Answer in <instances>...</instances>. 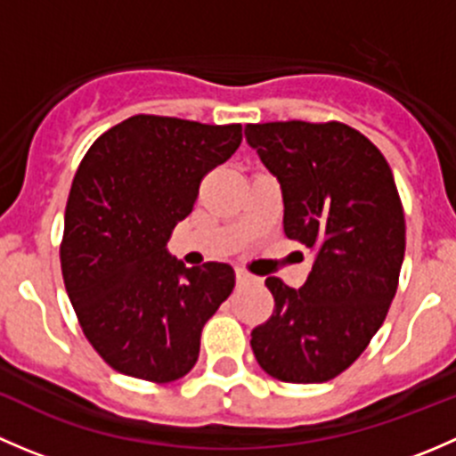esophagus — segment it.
Wrapping results in <instances>:
<instances>
[{
	"mask_svg": "<svg viewBox=\"0 0 456 456\" xmlns=\"http://www.w3.org/2000/svg\"><path fill=\"white\" fill-rule=\"evenodd\" d=\"M236 282L238 284H251V282H257L256 275L247 273L245 269H236Z\"/></svg>",
	"mask_w": 456,
	"mask_h": 456,
	"instance_id": "obj_1",
	"label": "esophagus"
}]
</instances>
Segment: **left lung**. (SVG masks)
<instances>
[{
  "label": "left lung",
  "mask_w": 456,
  "mask_h": 456,
  "mask_svg": "<svg viewBox=\"0 0 456 456\" xmlns=\"http://www.w3.org/2000/svg\"><path fill=\"white\" fill-rule=\"evenodd\" d=\"M247 142L278 178L284 233L315 254L300 289L266 278L273 314L251 330L260 369L287 384L344 372L384 324L406 220L384 154L344 123H249Z\"/></svg>",
  "instance_id": "1"
}]
</instances>
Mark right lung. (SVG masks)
Instances as JSON below:
<instances>
[{
	"label": "right lung",
	"instance_id": "add662e5",
	"mask_svg": "<svg viewBox=\"0 0 456 456\" xmlns=\"http://www.w3.org/2000/svg\"><path fill=\"white\" fill-rule=\"evenodd\" d=\"M242 127L136 114L92 142L72 181L61 273L87 342L105 364L167 384L194 369L205 322L233 291L224 262L187 269L165 249L200 181Z\"/></svg>",
	"mask_w": 456,
	"mask_h": 456
}]
</instances>
